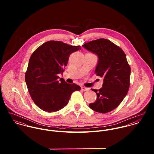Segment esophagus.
Listing matches in <instances>:
<instances>
[{
  "label": "esophagus",
  "mask_w": 154,
  "mask_h": 154,
  "mask_svg": "<svg viewBox=\"0 0 154 154\" xmlns=\"http://www.w3.org/2000/svg\"><path fill=\"white\" fill-rule=\"evenodd\" d=\"M81 89L82 90V91H89V88H86V87H81Z\"/></svg>",
  "instance_id": "34e87169"
}]
</instances>
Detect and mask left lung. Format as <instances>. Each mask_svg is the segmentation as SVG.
I'll return each mask as SVG.
<instances>
[{
    "label": "left lung",
    "mask_w": 154,
    "mask_h": 154,
    "mask_svg": "<svg viewBox=\"0 0 154 154\" xmlns=\"http://www.w3.org/2000/svg\"><path fill=\"white\" fill-rule=\"evenodd\" d=\"M82 46L98 56L95 72L104 81L101 89H92L97 97L89 106L100 113L109 112L119 106L129 89L131 67L126 54L120 47L104 38L91 41Z\"/></svg>",
    "instance_id": "1"
}]
</instances>
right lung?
<instances>
[{"label": "right lung", "mask_w": 154, "mask_h": 154, "mask_svg": "<svg viewBox=\"0 0 154 154\" xmlns=\"http://www.w3.org/2000/svg\"><path fill=\"white\" fill-rule=\"evenodd\" d=\"M81 50L60 41H48L32 54L25 79L34 103L42 110L52 112L68 104L72 94L81 90L75 84L67 83L58 74L63 73L71 53Z\"/></svg>", "instance_id": "right-lung-1"}]
</instances>
